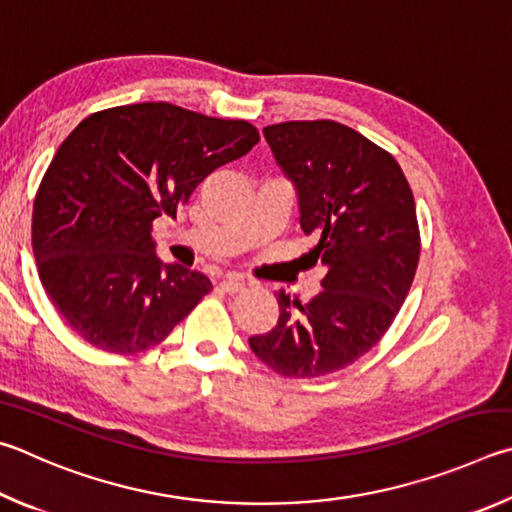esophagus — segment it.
Masks as SVG:
<instances>
[{
	"label": "esophagus",
	"mask_w": 512,
	"mask_h": 512,
	"mask_svg": "<svg viewBox=\"0 0 512 512\" xmlns=\"http://www.w3.org/2000/svg\"><path fill=\"white\" fill-rule=\"evenodd\" d=\"M242 288H245V283L236 279V276H229V279H224L220 283V290L227 292V294H238V292H242Z\"/></svg>",
	"instance_id": "obj_1"
}]
</instances>
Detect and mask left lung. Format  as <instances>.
<instances>
[{
  "label": "left lung",
  "mask_w": 512,
  "mask_h": 512,
  "mask_svg": "<svg viewBox=\"0 0 512 512\" xmlns=\"http://www.w3.org/2000/svg\"><path fill=\"white\" fill-rule=\"evenodd\" d=\"M263 134L326 276L308 303L276 292L279 321L249 346L283 378H319L369 353L405 303L420 256L414 193L393 155L348 125L285 121Z\"/></svg>",
  "instance_id": "8db88e82"
}]
</instances>
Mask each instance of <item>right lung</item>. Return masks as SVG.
Instances as JSON below:
<instances>
[{"instance_id": "right-lung-1", "label": "right lung", "mask_w": 512, "mask_h": 512, "mask_svg": "<svg viewBox=\"0 0 512 512\" xmlns=\"http://www.w3.org/2000/svg\"><path fill=\"white\" fill-rule=\"evenodd\" d=\"M258 139L247 121L170 103L110 107L76 125L33 202L42 288L76 335L107 353L148 351L211 292L202 272L159 261L152 222Z\"/></svg>"}]
</instances>
